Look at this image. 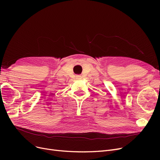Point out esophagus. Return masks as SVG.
<instances>
[{
	"label": "esophagus",
	"mask_w": 160,
	"mask_h": 160,
	"mask_svg": "<svg viewBox=\"0 0 160 160\" xmlns=\"http://www.w3.org/2000/svg\"><path fill=\"white\" fill-rule=\"evenodd\" d=\"M80 77H81V76H78V78H80Z\"/></svg>",
	"instance_id": "obj_1"
}]
</instances>
